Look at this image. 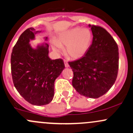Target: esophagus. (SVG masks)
Here are the masks:
<instances>
[{
    "label": "esophagus",
    "mask_w": 133,
    "mask_h": 133,
    "mask_svg": "<svg viewBox=\"0 0 133 133\" xmlns=\"http://www.w3.org/2000/svg\"><path fill=\"white\" fill-rule=\"evenodd\" d=\"M64 64H65V68H69V64H68V61H66V60H65L64 59Z\"/></svg>",
    "instance_id": "1"
}]
</instances>
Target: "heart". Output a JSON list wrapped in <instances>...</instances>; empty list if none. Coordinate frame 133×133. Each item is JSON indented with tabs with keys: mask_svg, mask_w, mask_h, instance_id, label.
<instances>
[{
	"mask_svg": "<svg viewBox=\"0 0 133 133\" xmlns=\"http://www.w3.org/2000/svg\"><path fill=\"white\" fill-rule=\"evenodd\" d=\"M93 36L89 29L72 28L61 34L54 43L53 48L56 52L61 51V47L66 46V54L72 59L84 56L91 46Z\"/></svg>",
	"mask_w": 133,
	"mask_h": 133,
	"instance_id": "1",
	"label": "heart"
}]
</instances>
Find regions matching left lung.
Segmentation results:
<instances>
[{"label": "left lung", "instance_id": "left-lung-1", "mask_svg": "<svg viewBox=\"0 0 133 133\" xmlns=\"http://www.w3.org/2000/svg\"><path fill=\"white\" fill-rule=\"evenodd\" d=\"M93 39L86 54L69 62L73 71L72 85L82 96L98 98L115 82L118 70V48L112 36L104 28L90 25Z\"/></svg>", "mask_w": 133, "mask_h": 133}]
</instances>
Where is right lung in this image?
Returning a JSON list of instances; mask_svg holds the SVG:
<instances>
[{"label":"right lung","instance_id":"1","mask_svg":"<svg viewBox=\"0 0 133 133\" xmlns=\"http://www.w3.org/2000/svg\"><path fill=\"white\" fill-rule=\"evenodd\" d=\"M39 32L30 27L21 34L12 48L11 65L12 82L19 94L30 104L42 106L52 101L54 82L65 65L61 58H49L47 43L36 49L31 46L30 41Z\"/></svg>","mask_w":133,"mask_h":133}]
</instances>
